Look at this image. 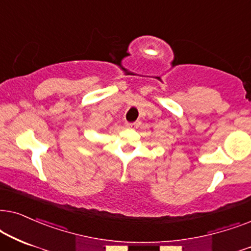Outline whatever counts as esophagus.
Here are the masks:
<instances>
[{
  "label": "esophagus",
  "instance_id": "1",
  "mask_svg": "<svg viewBox=\"0 0 251 251\" xmlns=\"http://www.w3.org/2000/svg\"><path fill=\"white\" fill-rule=\"evenodd\" d=\"M140 125V123L139 122H134V123H126L125 124V126L127 128H136L138 127V126Z\"/></svg>",
  "mask_w": 251,
  "mask_h": 251
}]
</instances>
